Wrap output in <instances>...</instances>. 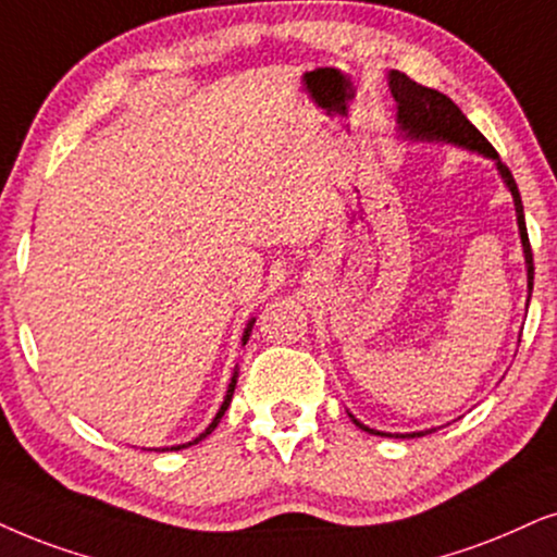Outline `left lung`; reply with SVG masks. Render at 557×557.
Returning a JSON list of instances; mask_svg holds the SVG:
<instances>
[{
  "label": "left lung",
  "instance_id": "1",
  "mask_svg": "<svg viewBox=\"0 0 557 557\" xmlns=\"http://www.w3.org/2000/svg\"><path fill=\"white\" fill-rule=\"evenodd\" d=\"M388 87L393 100H396L398 108V131L406 140H417V144H449L457 146V149H466L473 153H481V157L491 159L502 174L504 185L509 187V193L513 197V210H517V226H519V238H522V249H524V264H527V306H530L532 298V283H534V264H532V249H530V236H527V223H524V206L522 197H519L517 182H513L509 166L498 159V153L494 146L485 140L481 131L475 128L473 123L462 115V110L449 100L447 95L442 91L421 87L413 79H408L406 74L400 72H391L388 74ZM349 419L355 421L362 432L377 434V436H396V440H411V436H424L432 432H406V434H391V432H377V429L364 426L360 419H355L349 413Z\"/></svg>",
  "mask_w": 557,
  "mask_h": 557
}]
</instances>
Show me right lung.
Segmentation results:
<instances>
[{"label": "right lung", "instance_id": "right-lung-1", "mask_svg": "<svg viewBox=\"0 0 557 557\" xmlns=\"http://www.w3.org/2000/svg\"><path fill=\"white\" fill-rule=\"evenodd\" d=\"M255 321L257 319H249L246 321V329H244V334H242V344H246L249 342V336H251V329H255ZM236 377H238V368L234 370V377H231V383H228V391H226V396H223V404H221V408H218V413L213 417V421H210V424L206 426V432L202 434H197L193 442H185V445H174V447H166V449H185V447H193V445H197V442H202L206 440V436L213 432V429L218 426V421L223 419V413H226V408L231 406V398H234V391H236Z\"/></svg>", "mask_w": 557, "mask_h": 557}]
</instances>
